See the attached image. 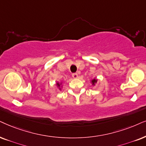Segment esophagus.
Returning a JSON list of instances; mask_svg holds the SVG:
<instances>
[{"label": "esophagus", "mask_w": 146, "mask_h": 146, "mask_svg": "<svg viewBox=\"0 0 146 146\" xmlns=\"http://www.w3.org/2000/svg\"><path fill=\"white\" fill-rule=\"evenodd\" d=\"M72 77H73L74 79H76V78H77V77H78V74H77V73H73V74H72Z\"/></svg>", "instance_id": "1"}]
</instances>
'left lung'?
I'll list each match as a JSON object with an SVG mask.
<instances>
[{"label": "left lung", "instance_id": "1", "mask_svg": "<svg viewBox=\"0 0 146 146\" xmlns=\"http://www.w3.org/2000/svg\"><path fill=\"white\" fill-rule=\"evenodd\" d=\"M96 82V79H93V80H92V83H93V84H94Z\"/></svg>", "mask_w": 146, "mask_h": 146}]
</instances>
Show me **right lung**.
Listing matches in <instances>:
<instances>
[{
    "label": "right lung",
    "mask_w": 146,
    "mask_h": 146,
    "mask_svg": "<svg viewBox=\"0 0 146 146\" xmlns=\"http://www.w3.org/2000/svg\"><path fill=\"white\" fill-rule=\"evenodd\" d=\"M57 85H58V86H59V84H57Z\"/></svg>",
    "instance_id": "1"
}]
</instances>
